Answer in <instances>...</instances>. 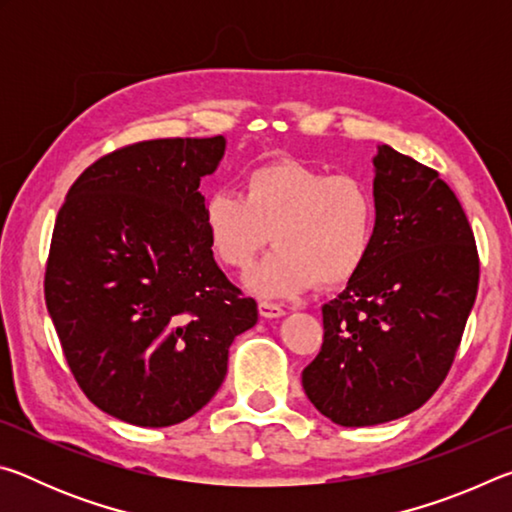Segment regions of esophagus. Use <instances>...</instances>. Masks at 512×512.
<instances>
[{
    "instance_id": "1",
    "label": "esophagus",
    "mask_w": 512,
    "mask_h": 512,
    "mask_svg": "<svg viewBox=\"0 0 512 512\" xmlns=\"http://www.w3.org/2000/svg\"><path fill=\"white\" fill-rule=\"evenodd\" d=\"M257 309H259V316H262V318H280V316H284V309L280 305H275V302H259Z\"/></svg>"
}]
</instances>
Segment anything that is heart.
I'll return each mask as SVG.
<instances>
[{
	"mask_svg": "<svg viewBox=\"0 0 512 512\" xmlns=\"http://www.w3.org/2000/svg\"><path fill=\"white\" fill-rule=\"evenodd\" d=\"M203 228L216 262L248 271L273 237L277 250L248 277L262 298H291L318 282L339 287L368 262L377 235V196L352 173L327 176L305 162L262 164L241 196L207 194Z\"/></svg>",
	"mask_w": 512,
	"mask_h": 512,
	"instance_id": "1",
	"label": "heart"
}]
</instances>
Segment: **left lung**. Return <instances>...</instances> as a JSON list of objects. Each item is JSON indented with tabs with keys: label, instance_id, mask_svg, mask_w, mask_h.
Instances as JSON below:
<instances>
[{
	"label": "left lung",
	"instance_id": "obj_1",
	"mask_svg": "<svg viewBox=\"0 0 512 512\" xmlns=\"http://www.w3.org/2000/svg\"><path fill=\"white\" fill-rule=\"evenodd\" d=\"M368 262L323 307V348L302 370L316 409L341 427L409 415L443 384L479 289V255L438 171L381 144Z\"/></svg>",
	"mask_w": 512,
	"mask_h": 512
}]
</instances>
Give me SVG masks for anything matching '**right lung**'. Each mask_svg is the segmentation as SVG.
I'll return each mask as SVG.
<instances>
[{
    "mask_svg": "<svg viewBox=\"0 0 512 512\" xmlns=\"http://www.w3.org/2000/svg\"><path fill=\"white\" fill-rule=\"evenodd\" d=\"M223 153V135L126 146L85 169L56 216L47 311L88 400L135 427L201 411L257 323L203 228L198 187Z\"/></svg>",
    "mask_w": 512,
    "mask_h": 512,
    "instance_id": "obj_1",
    "label": "right lung"
}]
</instances>
